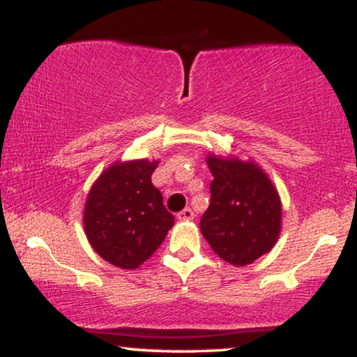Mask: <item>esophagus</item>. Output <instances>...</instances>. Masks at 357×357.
<instances>
[{
	"label": "esophagus",
	"instance_id": "1",
	"mask_svg": "<svg viewBox=\"0 0 357 357\" xmlns=\"http://www.w3.org/2000/svg\"><path fill=\"white\" fill-rule=\"evenodd\" d=\"M192 218H195V213H192L191 208H184L183 211L178 213V220L181 221H190Z\"/></svg>",
	"mask_w": 357,
	"mask_h": 357
}]
</instances>
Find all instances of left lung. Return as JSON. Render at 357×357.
<instances>
[{"mask_svg":"<svg viewBox=\"0 0 357 357\" xmlns=\"http://www.w3.org/2000/svg\"><path fill=\"white\" fill-rule=\"evenodd\" d=\"M213 174L211 203L199 228L221 260L253 264L275 247L282 230V202L275 184L253 159L206 155Z\"/></svg>","mask_w":357,"mask_h":357,"instance_id":"obj_1","label":"left lung"}]
</instances>
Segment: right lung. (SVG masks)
Listing matches in <instances>:
<instances>
[{
    "mask_svg": "<svg viewBox=\"0 0 357 357\" xmlns=\"http://www.w3.org/2000/svg\"><path fill=\"white\" fill-rule=\"evenodd\" d=\"M159 159L114 161L90 186L84 230L90 247L119 268L134 270L161 247L174 216L151 181Z\"/></svg>",
    "mask_w": 357,
    "mask_h": 357,
    "instance_id": "obj_1",
    "label": "right lung"
}]
</instances>
